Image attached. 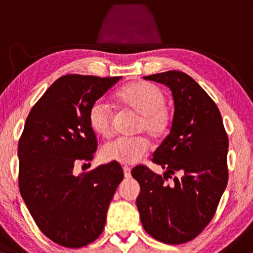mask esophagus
Segmentation results:
<instances>
[{
    "mask_svg": "<svg viewBox=\"0 0 253 253\" xmlns=\"http://www.w3.org/2000/svg\"><path fill=\"white\" fill-rule=\"evenodd\" d=\"M123 172H124V177H126V178L131 177V169H130V167L124 166L123 167Z\"/></svg>",
    "mask_w": 253,
    "mask_h": 253,
    "instance_id": "obj_1",
    "label": "esophagus"
}]
</instances>
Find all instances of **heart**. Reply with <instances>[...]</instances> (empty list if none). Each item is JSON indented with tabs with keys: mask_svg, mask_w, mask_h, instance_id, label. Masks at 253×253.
<instances>
[{
	"mask_svg": "<svg viewBox=\"0 0 253 253\" xmlns=\"http://www.w3.org/2000/svg\"><path fill=\"white\" fill-rule=\"evenodd\" d=\"M118 103L124 109L138 115L136 131L146 132L153 138H160L169 131L172 123V112L166 106L164 92L149 82H134L124 86L116 94ZM112 110L104 99H98L90 105L88 122L93 131L101 137L112 134ZM149 142L143 136L118 137L101 148V158L110 163L132 165L147 153Z\"/></svg>",
	"mask_w": 253,
	"mask_h": 253,
	"instance_id": "heart-1",
	"label": "heart"
}]
</instances>
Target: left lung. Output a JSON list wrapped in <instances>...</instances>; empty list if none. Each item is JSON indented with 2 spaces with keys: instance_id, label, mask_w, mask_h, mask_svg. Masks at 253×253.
Segmentation results:
<instances>
[{
  "instance_id": "left-lung-1",
  "label": "left lung",
  "mask_w": 253,
  "mask_h": 253,
  "mask_svg": "<svg viewBox=\"0 0 253 253\" xmlns=\"http://www.w3.org/2000/svg\"><path fill=\"white\" fill-rule=\"evenodd\" d=\"M172 90L174 115L169 134L153 154L164 177L146 166L131 175L141 192L136 200L143 228L165 244L197 237L214 217L228 181V137L216 104L191 76L178 70L144 76ZM178 174L171 184L166 180Z\"/></svg>"
}]
</instances>
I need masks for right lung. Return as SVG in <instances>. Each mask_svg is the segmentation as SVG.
<instances>
[{
    "mask_svg": "<svg viewBox=\"0 0 253 253\" xmlns=\"http://www.w3.org/2000/svg\"><path fill=\"white\" fill-rule=\"evenodd\" d=\"M119 80L62 76L32 107L19 140L22 200L42 233L64 248H82L101 234L109 204L123 180L118 163L73 173L74 165L92 160L98 147L88 122L90 105Z\"/></svg>",
    "mask_w": 253,
    "mask_h": 253,
    "instance_id": "obj_1",
    "label": "right lung"
}]
</instances>
